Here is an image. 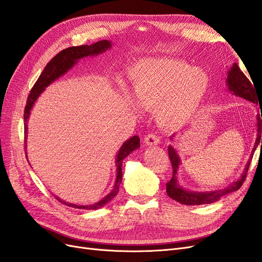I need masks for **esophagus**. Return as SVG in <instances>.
<instances>
[{"label": "esophagus", "mask_w": 262, "mask_h": 262, "mask_svg": "<svg viewBox=\"0 0 262 262\" xmlns=\"http://www.w3.org/2000/svg\"><path fill=\"white\" fill-rule=\"evenodd\" d=\"M144 143L149 146L158 145L160 144V139H158V137L155 136V134L150 133V134H147V136L144 138Z\"/></svg>", "instance_id": "1"}]
</instances>
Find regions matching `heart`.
I'll return each instance as SVG.
<instances>
[{
    "label": "heart",
    "instance_id": "b5f03b06",
    "mask_svg": "<svg viewBox=\"0 0 262 262\" xmlns=\"http://www.w3.org/2000/svg\"><path fill=\"white\" fill-rule=\"evenodd\" d=\"M128 78L134 101L155 110L158 124L167 130L180 129L192 120L210 86L205 71L172 58L142 60L129 70ZM130 106L138 112L136 105Z\"/></svg>",
    "mask_w": 262,
    "mask_h": 262
}]
</instances>
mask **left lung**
Returning <instances> with one entry per match:
<instances>
[{
    "mask_svg": "<svg viewBox=\"0 0 262 262\" xmlns=\"http://www.w3.org/2000/svg\"><path fill=\"white\" fill-rule=\"evenodd\" d=\"M226 85L228 92H231L235 96H238L242 98H245L246 100H249L250 102L255 105H258V98L257 93L253 89L251 83L245 74L242 72L241 69L237 66L235 62L234 64L228 69L227 71V77H226ZM257 138L255 141V145L251 150V154L249 160L245 166V169L242 173V176L233 181L231 185H228L224 189H217V190H211V191H192V190H187L182 186L179 185L178 181V170L179 166L181 165L180 156L177 153L176 148L172 145L168 146V155L172 166V177L171 179L166 184V192H167L168 196H170L172 200H176L177 202L186 205H201V204H209L219 201L222 196H224L228 193L237 191L242 185L244 184L246 175L249 168L250 162L252 160V155L255 153L256 148L261 143L262 148V139H261V129H262V116L260 118L259 115H257ZM177 133H173L169 138V140L172 142L175 141V137Z\"/></svg>",
    "mask_w": 262,
    "mask_h": 262,
    "instance_id": "left-lung-1",
    "label": "left lung"
}]
</instances>
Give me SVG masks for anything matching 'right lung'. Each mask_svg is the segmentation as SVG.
<instances>
[{
    "label": "right lung",
    "mask_w": 262,
    "mask_h": 262,
    "mask_svg": "<svg viewBox=\"0 0 262 262\" xmlns=\"http://www.w3.org/2000/svg\"><path fill=\"white\" fill-rule=\"evenodd\" d=\"M113 43L109 40H100L95 42L93 45H84L80 47H71V48L62 50L59 52L55 57L47 64L45 70L42 71L41 75L39 76L37 82L35 83L33 90L30 91V94L27 99V104L25 107V112H24V121H25V137L27 138L28 133V120L30 117V112L33 109L35 102L39 98V96L42 94V92L48 87L50 84H52L54 81L59 80L64 74H67L69 71L72 69L77 62L83 58L86 57H95V55H98L106 52L107 50L112 49ZM27 147V146H25ZM140 147V138L138 136H134L126 140L124 143L119 148L117 156H116V181L112 191H110L106 196L102 198L96 203L93 204H74L70 203L64 200H61L59 196L55 195V198L61 202L64 203L68 207L75 208V209H82V210H97L104 207L108 202L114 199V196L117 195L119 191V186H120L122 181V162L124 158L131 154L133 150H136ZM27 157V153H26Z\"/></svg>",
    "instance_id": "1"
}]
</instances>
